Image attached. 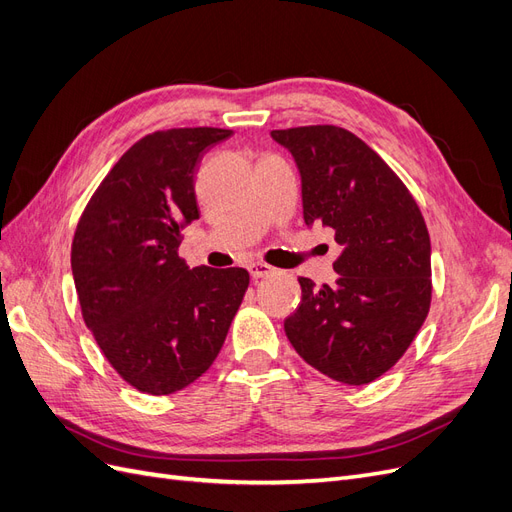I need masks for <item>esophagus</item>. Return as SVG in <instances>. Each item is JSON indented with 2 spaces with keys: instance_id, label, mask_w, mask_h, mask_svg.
Instances as JSON below:
<instances>
[{
  "instance_id": "1",
  "label": "esophagus",
  "mask_w": 512,
  "mask_h": 512,
  "mask_svg": "<svg viewBox=\"0 0 512 512\" xmlns=\"http://www.w3.org/2000/svg\"><path fill=\"white\" fill-rule=\"evenodd\" d=\"M273 273H275V267L267 265V262H252L250 265V275L254 277V280H260V277H267Z\"/></svg>"
}]
</instances>
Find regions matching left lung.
I'll return each instance as SVG.
<instances>
[{"instance_id":"left-lung-1","label":"left lung","mask_w":512,"mask_h":512,"mask_svg":"<svg viewBox=\"0 0 512 512\" xmlns=\"http://www.w3.org/2000/svg\"><path fill=\"white\" fill-rule=\"evenodd\" d=\"M299 166L303 218L335 230V284L299 277L284 331L303 361L363 386L414 342L431 305V243L414 196L359 136L339 126L273 130Z\"/></svg>"}]
</instances>
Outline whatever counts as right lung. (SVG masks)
Instances as JSON below:
<instances>
[{"mask_svg":"<svg viewBox=\"0 0 512 512\" xmlns=\"http://www.w3.org/2000/svg\"><path fill=\"white\" fill-rule=\"evenodd\" d=\"M222 128H170L136 141L98 185L72 239L81 314L106 361L136 391L170 395L220 354L250 286L241 267H188L181 230L198 220L203 153Z\"/></svg>","mask_w":512,"mask_h":512,"instance_id":"obj_1","label":"right lung"}]
</instances>
